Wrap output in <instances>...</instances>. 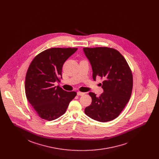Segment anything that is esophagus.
Returning a JSON list of instances; mask_svg holds the SVG:
<instances>
[{
	"mask_svg": "<svg viewBox=\"0 0 159 159\" xmlns=\"http://www.w3.org/2000/svg\"><path fill=\"white\" fill-rule=\"evenodd\" d=\"M85 94V93L84 92H77V95H84Z\"/></svg>",
	"mask_w": 159,
	"mask_h": 159,
	"instance_id": "1",
	"label": "esophagus"
}]
</instances>
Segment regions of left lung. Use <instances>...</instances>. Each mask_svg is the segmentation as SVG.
<instances>
[{"label": "left lung", "instance_id": "left-lung-1", "mask_svg": "<svg viewBox=\"0 0 159 159\" xmlns=\"http://www.w3.org/2000/svg\"><path fill=\"white\" fill-rule=\"evenodd\" d=\"M91 62L92 78L103 79L104 92L97 97L89 94L92 103L85 108V114L102 122L111 121L119 116L129 101L133 88V75L127 61L116 49L109 47L84 48Z\"/></svg>", "mask_w": 159, "mask_h": 159}]
</instances>
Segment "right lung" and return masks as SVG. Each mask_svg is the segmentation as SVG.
<instances>
[{
	"instance_id": "obj_1",
	"label": "right lung",
	"mask_w": 159,
	"mask_h": 159,
	"mask_svg": "<svg viewBox=\"0 0 159 159\" xmlns=\"http://www.w3.org/2000/svg\"><path fill=\"white\" fill-rule=\"evenodd\" d=\"M78 48H52L37 54L25 75L27 99L42 119L52 120L66 113L76 92H67L54 83L62 78L64 62Z\"/></svg>"
}]
</instances>
